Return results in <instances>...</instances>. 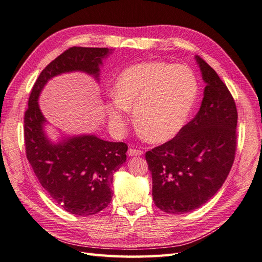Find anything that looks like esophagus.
<instances>
[{"instance_id":"esophagus-1","label":"esophagus","mask_w":262,"mask_h":262,"mask_svg":"<svg viewBox=\"0 0 262 262\" xmlns=\"http://www.w3.org/2000/svg\"><path fill=\"white\" fill-rule=\"evenodd\" d=\"M143 151L139 149H135V148H129L128 149V156L134 157V156H142Z\"/></svg>"}]
</instances>
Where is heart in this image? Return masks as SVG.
I'll return each mask as SVG.
<instances>
[{
	"mask_svg": "<svg viewBox=\"0 0 262 262\" xmlns=\"http://www.w3.org/2000/svg\"><path fill=\"white\" fill-rule=\"evenodd\" d=\"M197 93V78L186 65L140 63L118 76L107 114L119 129L125 125L127 110H134L139 132L151 142H165L184 127Z\"/></svg>",
	"mask_w": 262,
	"mask_h": 262,
	"instance_id": "1",
	"label": "heart"
}]
</instances>
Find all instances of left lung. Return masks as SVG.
<instances>
[{"label":"left lung","mask_w":262,"mask_h":262,"mask_svg":"<svg viewBox=\"0 0 262 262\" xmlns=\"http://www.w3.org/2000/svg\"><path fill=\"white\" fill-rule=\"evenodd\" d=\"M195 58L206 83L199 112L171 140L146 152L154 203L167 213L206 204L224 185L236 154V103L212 67Z\"/></svg>","instance_id":"1"}]
</instances>
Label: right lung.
I'll use <instances>...</instances> for the list:
<instances>
[{"instance_id": "add662e5", "label": "right lung", "mask_w": 262, "mask_h": 262, "mask_svg": "<svg viewBox=\"0 0 262 262\" xmlns=\"http://www.w3.org/2000/svg\"><path fill=\"white\" fill-rule=\"evenodd\" d=\"M112 54L106 48L66 50L39 74L24 115L26 157L39 184L67 212L91 216L112 200L113 175L126 162L128 147L95 135L63 137L53 143L44 130L46 119L39 110L38 96L45 84L63 73L83 72L99 78L103 58Z\"/></svg>"}]
</instances>
